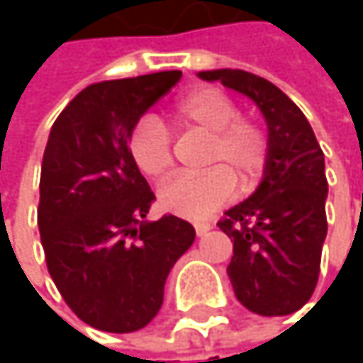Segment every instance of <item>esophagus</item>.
I'll list each match as a JSON object with an SVG mask.
<instances>
[{"label": "esophagus", "mask_w": 363, "mask_h": 363, "mask_svg": "<svg viewBox=\"0 0 363 363\" xmlns=\"http://www.w3.org/2000/svg\"><path fill=\"white\" fill-rule=\"evenodd\" d=\"M193 227H195V233H197L199 238H201V235H206V233L212 229V225H210V223H195Z\"/></svg>", "instance_id": "1"}]
</instances>
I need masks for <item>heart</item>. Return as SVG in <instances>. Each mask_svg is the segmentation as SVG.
Instances as JSON below:
<instances>
[{
    "label": "heart",
    "mask_w": 363,
    "mask_h": 363,
    "mask_svg": "<svg viewBox=\"0 0 363 363\" xmlns=\"http://www.w3.org/2000/svg\"><path fill=\"white\" fill-rule=\"evenodd\" d=\"M177 123L210 136L206 170L195 177H179L160 189V206L182 218H206L225 206L235 182L240 191H250L269 160V138L264 128L242 117L233 99L214 88L195 90L174 105ZM130 155L149 179H166L174 166L172 138L166 125L147 115L130 134Z\"/></svg>",
    "instance_id": "b5f03b06"
}]
</instances>
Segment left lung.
Listing matches in <instances>:
<instances>
[{"label":"left lung","mask_w":363,"mask_h":363,"mask_svg":"<svg viewBox=\"0 0 363 363\" xmlns=\"http://www.w3.org/2000/svg\"><path fill=\"white\" fill-rule=\"evenodd\" d=\"M252 99L269 128L264 177L218 227L233 242L227 267L238 301L258 315H288L311 298L328 233L324 153L307 117L277 86L242 69L201 71Z\"/></svg>","instance_id":"left-lung-1"}]
</instances>
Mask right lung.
Masks as SVG:
<instances>
[{"instance_id":"right-lung-1","label":"right lung","mask_w":363,"mask_h":363,"mask_svg":"<svg viewBox=\"0 0 363 363\" xmlns=\"http://www.w3.org/2000/svg\"><path fill=\"white\" fill-rule=\"evenodd\" d=\"M181 75L92 84L50 130L37 208L45 264L71 311L103 332L147 326L162 309L170 269L195 240L179 216L145 220L155 195L128 145Z\"/></svg>"}]
</instances>
